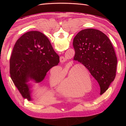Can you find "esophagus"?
Segmentation results:
<instances>
[{
  "label": "esophagus",
  "instance_id": "esophagus-1",
  "mask_svg": "<svg viewBox=\"0 0 126 126\" xmlns=\"http://www.w3.org/2000/svg\"><path fill=\"white\" fill-rule=\"evenodd\" d=\"M60 62L62 63H65V62H66V58H64L63 57H60Z\"/></svg>",
  "mask_w": 126,
  "mask_h": 126
}]
</instances>
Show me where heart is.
I'll return each instance as SVG.
<instances>
[{
    "mask_svg": "<svg viewBox=\"0 0 126 126\" xmlns=\"http://www.w3.org/2000/svg\"><path fill=\"white\" fill-rule=\"evenodd\" d=\"M70 69L68 72L67 79L69 80L66 83L60 88L59 90L64 94L68 96L75 97L79 96V93H78L75 90L79 88H82L87 87L88 83L90 85L91 84V79L88 74V71L86 68L82 65H75L72 62L69 63L66 69L59 72L54 73V75L59 80L63 79L66 75L68 71ZM71 79L72 82L70 80ZM50 84L52 86H56L58 83V80L55 79L54 77L50 78Z\"/></svg>",
    "mask_w": 126,
    "mask_h": 126,
    "instance_id": "b5f03b06",
    "label": "heart"
}]
</instances>
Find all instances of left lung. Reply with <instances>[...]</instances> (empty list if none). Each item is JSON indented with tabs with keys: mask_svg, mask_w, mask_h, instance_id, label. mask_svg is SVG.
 <instances>
[{
	"mask_svg": "<svg viewBox=\"0 0 126 126\" xmlns=\"http://www.w3.org/2000/svg\"><path fill=\"white\" fill-rule=\"evenodd\" d=\"M74 59L85 66L98 81L100 94L108 89L115 78L117 58L108 37L100 30H81L73 41Z\"/></svg>",
	"mask_w": 126,
	"mask_h": 126,
	"instance_id": "left-lung-1",
	"label": "left lung"
}]
</instances>
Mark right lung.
Instances as JSON below:
<instances>
[{
	"instance_id": "obj_1",
	"label": "right lung",
	"mask_w": 126,
	"mask_h": 126,
	"mask_svg": "<svg viewBox=\"0 0 126 126\" xmlns=\"http://www.w3.org/2000/svg\"><path fill=\"white\" fill-rule=\"evenodd\" d=\"M59 63V57L46 36L39 32H29L14 45L10 59V77L22 97L31 100L27 84L29 79L41 82L47 72Z\"/></svg>"
}]
</instances>
